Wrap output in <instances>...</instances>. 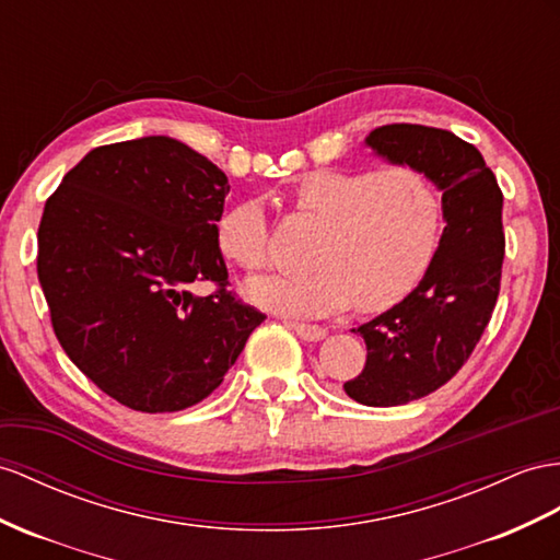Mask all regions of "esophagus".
Wrapping results in <instances>:
<instances>
[{
  "mask_svg": "<svg viewBox=\"0 0 560 560\" xmlns=\"http://www.w3.org/2000/svg\"><path fill=\"white\" fill-rule=\"evenodd\" d=\"M289 326L293 331L303 338V340H322L326 336V328L314 326V324H305V322H289Z\"/></svg>",
  "mask_w": 560,
  "mask_h": 560,
  "instance_id": "1",
  "label": "esophagus"
}]
</instances>
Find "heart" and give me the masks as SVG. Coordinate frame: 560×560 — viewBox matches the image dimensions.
<instances>
[{
	"instance_id": "heart-1",
	"label": "heart",
	"mask_w": 560,
	"mask_h": 560,
	"mask_svg": "<svg viewBox=\"0 0 560 560\" xmlns=\"http://www.w3.org/2000/svg\"><path fill=\"white\" fill-rule=\"evenodd\" d=\"M298 218L319 226L303 277L248 283L255 305L295 317L354 307L390 310L417 289L438 248L440 200L425 172L409 163L376 170H312L293 189ZM218 248L246 271L269 265V222L257 200L226 208Z\"/></svg>"
}]
</instances>
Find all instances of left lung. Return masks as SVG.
<instances>
[{
    "label": "left lung",
    "instance_id": "left-lung-1",
    "mask_svg": "<svg viewBox=\"0 0 560 560\" xmlns=\"http://www.w3.org/2000/svg\"><path fill=\"white\" fill-rule=\"evenodd\" d=\"M366 143L409 163L442 191L444 232L421 283L402 303L352 328L366 342L362 374L342 388L366 407H397L435 393L476 350L497 305L504 224L494 172L472 143L425 125H383Z\"/></svg>",
    "mask_w": 560,
    "mask_h": 560
}]
</instances>
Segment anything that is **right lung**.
<instances>
[{
  "label": "right lung",
  "instance_id": "obj_1",
  "mask_svg": "<svg viewBox=\"0 0 560 560\" xmlns=\"http://www.w3.org/2000/svg\"><path fill=\"white\" fill-rule=\"evenodd\" d=\"M226 175L170 137L90 151L49 198L37 277L61 348L135 411H179L224 381L267 317L238 300L218 248ZM212 282L210 296L192 291Z\"/></svg>",
  "mask_w": 560,
  "mask_h": 560
}]
</instances>
